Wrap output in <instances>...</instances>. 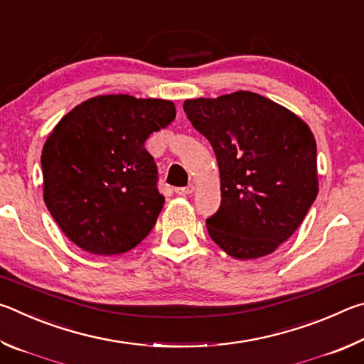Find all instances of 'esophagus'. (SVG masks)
I'll return each instance as SVG.
<instances>
[{
	"mask_svg": "<svg viewBox=\"0 0 364 364\" xmlns=\"http://www.w3.org/2000/svg\"><path fill=\"white\" fill-rule=\"evenodd\" d=\"M175 193L178 196H191L194 193V186H193V184H189V186H186V188H176Z\"/></svg>",
	"mask_w": 364,
	"mask_h": 364,
	"instance_id": "1",
	"label": "esophagus"
}]
</instances>
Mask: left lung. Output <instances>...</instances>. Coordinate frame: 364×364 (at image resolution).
I'll return each instance as SVG.
<instances>
[{
  "mask_svg": "<svg viewBox=\"0 0 364 364\" xmlns=\"http://www.w3.org/2000/svg\"><path fill=\"white\" fill-rule=\"evenodd\" d=\"M183 109L217 156L221 204L207 220L213 242L237 260L273 254L316 199V141L310 127L250 91L186 100Z\"/></svg>",
  "mask_w": 364,
  "mask_h": 364,
  "instance_id": "8db88e82",
  "label": "left lung"
}]
</instances>
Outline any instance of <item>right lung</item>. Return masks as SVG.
Masks as SVG:
<instances>
[{"label": "right lung", "instance_id": "obj_1", "mask_svg": "<svg viewBox=\"0 0 364 364\" xmlns=\"http://www.w3.org/2000/svg\"><path fill=\"white\" fill-rule=\"evenodd\" d=\"M175 115L168 100L101 95L73 107L49 133L43 199L80 249L119 255L149 234L165 199L144 141Z\"/></svg>", "mask_w": 364, "mask_h": 364}]
</instances>
